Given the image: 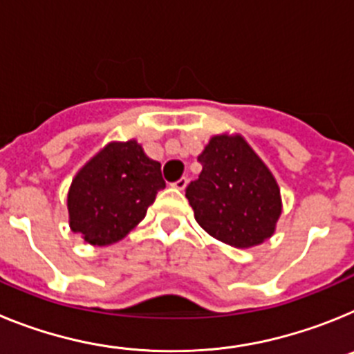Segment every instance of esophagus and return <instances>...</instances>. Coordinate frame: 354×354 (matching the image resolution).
<instances>
[{
  "mask_svg": "<svg viewBox=\"0 0 354 354\" xmlns=\"http://www.w3.org/2000/svg\"><path fill=\"white\" fill-rule=\"evenodd\" d=\"M186 184H187L186 177H180V179H179V180H175V183L171 184V186H174L175 189H184V187H186Z\"/></svg>",
  "mask_w": 354,
  "mask_h": 354,
  "instance_id": "1",
  "label": "esophagus"
}]
</instances>
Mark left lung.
I'll return each instance as SVG.
<instances>
[{"label":"left lung","mask_w":354,"mask_h":354,"mask_svg":"<svg viewBox=\"0 0 354 354\" xmlns=\"http://www.w3.org/2000/svg\"><path fill=\"white\" fill-rule=\"evenodd\" d=\"M198 179L186 187L195 220L216 239L236 248L273 236L282 202L264 162L241 136H214L198 156Z\"/></svg>","instance_id":"1"}]
</instances>
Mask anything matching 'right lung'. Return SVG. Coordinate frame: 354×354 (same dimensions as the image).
Returning a JSON list of instances; mask_svg holds the SVG:
<instances>
[{
  "label": "right lung",
  "instance_id": "right-lung-1",
  "mask_svg": "<svg viewBox=\"0 0 354 354\" xmlns=\"http://www.w3.org/2000/svg\"><path fill=\"white\" fill-rule=\"evenodd\" d=\"M162 180L161 165L131 140L109 143L74 177L67 196L72 232L90 245H111L145 218Z\"/></svg>",
  "mask_w": 354,
  "mask_h": 354
}]
</instances>
